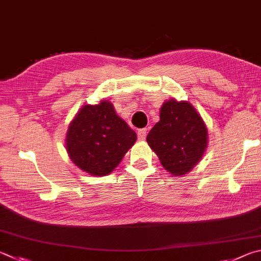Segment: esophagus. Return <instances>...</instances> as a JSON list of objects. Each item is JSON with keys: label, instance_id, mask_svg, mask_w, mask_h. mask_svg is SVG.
<instances>
[{"label": "esophagus", "instance_id": "esophagus-1", "mask_svg": "<svg viewBox=\"0 0 261 261\" xmlns=\"http://www.w3.org/2000/svg\"><path fill=\"white\" fill-rule=\"evenodd\" d=\"M146 136H147V129H140L138 130V139L139 140H145L146 139Z\"/></svg>", "mask_w": 261, "mask_h": 261}]
</instances>
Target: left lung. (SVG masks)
I'll use <instances>...</instances> for the list:
<instances>
[{
    "label": "left lung",
    "mask_w": 261,
    "mask_h": 261,
    "mask_svg": "<svg viewBox=\"0 0 261 261\" xmlns=\"http://www.w3.org/2000/svg\"><path fill=\"white\" fill-rule=\"evenodd\" d=\"M147 143L164 169L174 176H182L201 160L207 143V131L191 103L171 99L163 103L160 122L147 135Z\"/></svg>",
    "instance_id": "1"
}]
</instances>
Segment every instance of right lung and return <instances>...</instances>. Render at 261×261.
I'll list each match as a JSON object with an SVG mask.
<instances>
[{
    "instance_id": "obj_1",
    "label": "right lung",
    "mask_w": 261,
    "mask_h": 261,
    "mask_svg": "<svg viewBox=\"0 0 261 261\" xmlns=\"http://www.w3.org/2000/svg\"><path fill=\"white\" fill-rule=\"evenodd\" d=\"M136 132L110 101L85 105L70 123L66 148L73 162L92 176H106L136 143Z\"/></svg>"
}]
</instances>
